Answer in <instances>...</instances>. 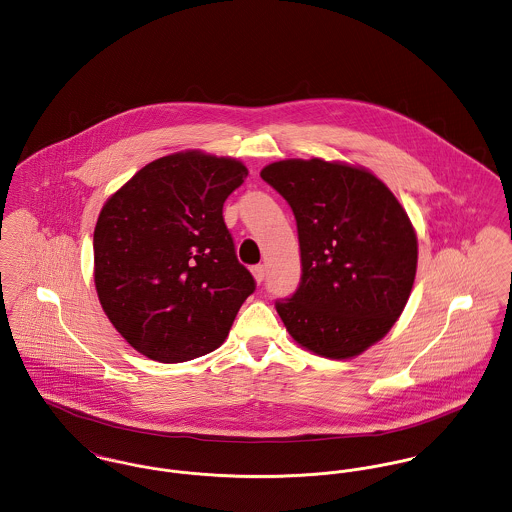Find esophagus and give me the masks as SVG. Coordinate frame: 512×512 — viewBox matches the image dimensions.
<instances>
[{
	"instance_id": "obj_1",
	"label": "esophagus",
	"mask_w": 512,
	"mask_h": 512,
	"mask_svg": "<svg viewBox=\"0 0 512 512\" xmlns=\"http://www.w3.org/2000/svg\"><path fill=\"white\" fill-rule=\"evenodd\" d=\"M251 273H253V278H255V282H263L265 280V267L263 265H255V267H251Z\"/></svg>"
}]
</instances>
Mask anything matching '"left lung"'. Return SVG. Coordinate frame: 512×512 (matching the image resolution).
<instances>
[{
    "label": "left lung",
    "instance_id": "left-lung-1",
    "mask_svg": "<svg viewBox=\"0 0 512 512\" xmlns=\"http://www.w3.org/2000/svg\"><path fill=\"white\" fill-rule=\"evenodd\" d=\"M261 177L290 204L302 280L276 302L306 351L347 360L378 343L403 312L417 273V234L372 171L343 161L282 159Z\"/></svg>",
    "mask_w": 512,
    "mask_h": 512
}]
</instances>
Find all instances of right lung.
<instances>
[{"label": "right lung", "mask_w": 512, "mask_h": 512, "mask_svg": "<svg viewBox=\"0 0 512 512\" xmlns=\"http://www.w3.org/2000/svg\"><path fill=\"white\" fill-rule=\"evenodd\" d=\"M247 173L239 159L185 150L144 165L103 204L93 234L95 288L138 353L185 362L226 341L255 290L222 216Z\"/></svg>", "instance_id": "right-lung-1"}]
</instances>
